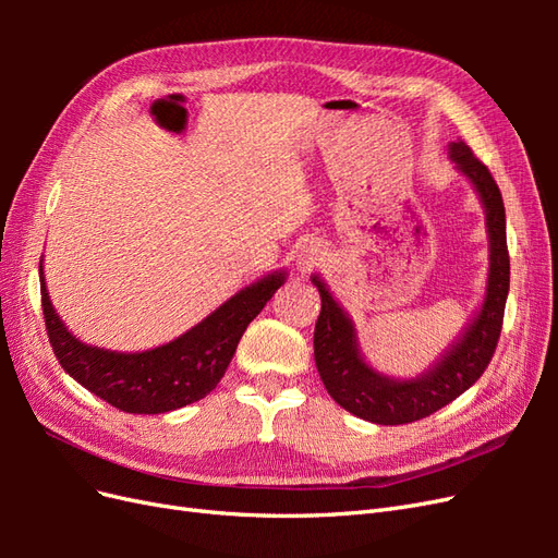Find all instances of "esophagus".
<instances>
[{
  "label": "esophagus",
  "instance_id": "obj_1",
  "mask_svg": "<svg viewBox=\"0 0 558 558\" xmlns=\"http://www.w3.org/2000/svg\"><path fill=\"white\" fill-rule=\"evenodd\" d=\"M320 260H324V251H320L318 244H310V246H302L300 256H298V265L302 272H310L312 267H316Z\"/></svg>",
  "mask_w": 558,
  "mask_h": 558
}]
</instances>
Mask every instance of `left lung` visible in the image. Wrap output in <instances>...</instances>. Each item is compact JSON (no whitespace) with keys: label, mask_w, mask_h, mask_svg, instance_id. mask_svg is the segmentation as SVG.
Listing matches in <instances>:
<instances>
[{"label":"left lung","mask_w":558,"mask_h":558,"mask_svg":"<svg viewBox=\"0 0 558 558\" xmlns=\"http://www.w3.org/2000/svg\"><path fill=\"white\" fill-rule=\"evenodd\" d=\"M449 158L459 167L484 205L488 230V281L477 316L470 320L433 367L416 379H391L369 367L359 349L356 328L318 277L320 314L314 328V361L330 398L365 421L400 426L426 418L465 393L492 363L502 328L505 300L510 291V253L505 234V205L488 167L475 158L465 142L449 144Z\"/></svg>","instance_id":"1"}]
</instances>
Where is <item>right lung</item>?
Returning <instances> with one entry per match:
<instances>
[{
    "label": "right lung",
    "mask_w": 558,
    "mask_h": 558,
    "mask_svg": "<svg viewBox=\"0 0 558 558\" xmlns=\"http://www.w3.org/2000/svg\"><path fill=\"white\" fill-rule=\"evenodd\" d=\"M39 279L48 342L64 373L116 410L165 414L214 391L226 375L246 326L277 293L286 275L279 269L248 283L189 332L140 353L109 351L76 340L53 310L41 265Z\"/></svg>",
    "instance_id": "add662e5"
}]
</instances>
